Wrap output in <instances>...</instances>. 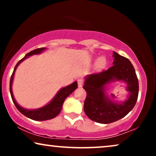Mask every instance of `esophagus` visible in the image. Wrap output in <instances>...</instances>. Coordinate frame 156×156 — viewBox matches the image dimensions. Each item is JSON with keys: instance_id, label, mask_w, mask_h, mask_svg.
I'll use <instances>...</instances> for the list:
<instances>
[{"instance_id": "esophagus-1", "label": "esophagus", "mask_w": 156, "mask_h": 156, "mask_svg": "<svg viewBox=\"0 0 156 156\" xmlns=\"http://www.w3.org/2000/svg\"><path fill=\"white\" fill-rule=\"evenodd\" d=\"M77 84L79 87H82L83 86V84H84V80H82V79H79L77 80Z\"/></svg>"}]
</instances>
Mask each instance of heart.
I'll use <instances>...</instances> for the list:
<instances>
[{"instance_id":"1","label":"heart","mask_w":156,"mask_h":156,"mask_svg":"<svg viewBox=\"0 0 156 156\" xmlns=\"http://www.w3.org/2000/svg\"><path fill=\"white\" fill-rule=\"evenodd\" d=\"M106 64H107V62H106L105 57H99V58L97 59V61L96 62L95 67L97 68V69H103L106 66Z\"/></svg>"}]
</instances>
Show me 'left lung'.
Listing matches in <instances>:
<instances>
[{
	"label": "left lung",
	"mask_w": 156,
	"mask_h": 156,
	"mask_svg": "<svg viewBox=\"0 0 156 156\" xmlns=\"http://www.w3.org/2000/svg\"><path fill=\"white\" fill-rule=\"evenodd\" d=\"M112 67L99 73L86 76L83 88L87 91L84 104L85 114L91 120L99 123H111L122 119L135 106L138 96V80L131 62L113 52ZM122 80L127 84L129 96L121 104L112 102L105 94V86L108 83Z\"/></svg>",
	"instance_id": "1"
}]
</instances>
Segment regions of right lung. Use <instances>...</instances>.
I'll return each instance as SVG.
<instances>
[{
  "label": "right lung",
  "instance_id": "obj_1",
  "mask_svg": "<svg viewBox=\"0 0 156 156\" xmlns=\"http://www.w3.org/2000/svg\"><path fill=\"white\" fill-rule=\"evenodd\" d=\"M45 50L44 48H37L36 50H34L31 52L25 55L22 59H20V61L17 63L16 67L14 68L13 72H12L11 77H10V95H11V98L12 101L15 104V106H16V108H18V110L20 112L21 114H23L24 116H25L27 118L33 119L35 121H46L49 120V119H52L55 117H56L57 115L59 114V112H61L62 108V105L64 101L66 99L68 96H69L75 89L77 88V82H74L72 83V84L69 85V86L64 87V88L61 89L59 90L55 97L53 98V99L48 104H47L46 106H43V107L37 108V109H34V110H28L26 108H24L17 104V102L14 99L13 94H12V80H13L15 72L18 67V66L22 62L23 60H25V59L27 58L29 56L33 55H37L40 54L42 52H43V50Z\"/></svg>",
  "mask_w": 156,
  "mask_h": 156
}]
</instances>
